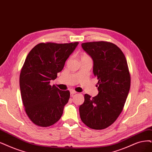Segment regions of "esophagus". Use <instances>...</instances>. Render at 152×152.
Segmentation results:
<instances>
[{"instance_id":"34e87169","label":"esophagus","mask_w":152,"mask_h":152,"mask_svg":"<svg viewBox=\"0 0 152 152\" xmlns=\"http://www.w3.org/2000/svg\"><path fill=\"white\" fill-rule=\"evenodd\" d=\"M77 92L76 91H75L74 89H70V93H71V96H72L73 94H76Z\"/></svg>"}]
</instances>
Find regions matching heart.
<instances>
[{
  "label": "heart",
  "mask_w": 152,
  "mask_h": 152,
  "mask_svg": "<svg viewBox=\"0 0 152 152\" xmlns=\"http://www.w3.org/2000/svg\"><path fill=\"white\" fill-rule=\"evenodd\" d=\"M90 58V57H89V56L86 53L82 54V55L81 56V58Z\"/></svg>",
  "instance_id": "1"
}]
</instances>
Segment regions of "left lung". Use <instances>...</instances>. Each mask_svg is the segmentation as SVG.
I'll return each instance as SVG.
<instances>
[{"instance_id": "left-lung-1", "label": "left lung", "mask_w": 152, "mask_h": 152, "mask_svg": "<svg viewBox=\"0 0 152 152\" xmlns=\"http://www.w3.org/2000/svg\"><path fill=\"white\" fill-rule=\"evenodd\" d=\"M81 46L93 61L99 93L92 98L85 94L80 118L90 128L102 130L113 124L125 105L131 80L127 61L121 50L111 42H85Z\"/></svg>"}]
</instances>
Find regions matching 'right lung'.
<instances>
[{"instance_id": "1", "label": "right lung", "mask_w": 152, "mask_h": 152, "mask_svg": "<svg viewBox=\"0 0 152 152\" xmlns=\"http://www.w3.org/2000/svg\"><path fill=\"white\" fill-rule=\"evenodd\" d=\"M78 44L40 43L28 54L20 71L19 84L25 111L35 125H53L63 115L70 93L49 83L63 70Z\"/></svg>"}]
</instances>
